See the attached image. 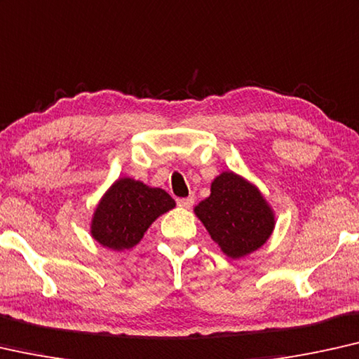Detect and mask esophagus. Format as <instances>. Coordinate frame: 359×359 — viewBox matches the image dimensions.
<instances>
[{
    "label": "esophagus",
    "instance_id": "obj_1",
    "mask_svg": "<svg viewBox=\"0 0 359 359\" xmlns=\"http://www.w3.org/2000/svg\"><path fill=\"white\" fill-rule=\"evenodd\" d=\"M194 203H195V200L191 196H189V198H179V200H177V205L180 208H184V210H190V208L194 206Z\"/></svg>",
    "mask_w": 359,
    "mask_h": 359
}]
</instances>
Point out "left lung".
Listing matches in <instances>:
<instances>
[{"label":"left lung","instance_id":"obj_1","mask_svg":"<svg viewBox=\"0 0 359 359\" xmlns=\"http://www.w3.org/2000/svg\"><path fill=\"white\" fill-rule=\"evenodd\" d=\"M212 242L229 258L242 259L269 240L276 212L253 182L222 170L211 182V194L194 208Z\"/></svg>","mask_w":359,"mask_h":359}]
</instances>
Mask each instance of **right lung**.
<instances>
[{
  "mask_svg": "<svg viewBox=\"0 0 359 359\" xmlns=\"http://www.w3.org/2000/svg\"><path fill=\"white\" fill-rule=\"evenodd\" d=\"M175 208L163 189L132 177H119L95 206L90 235L112 251H126L140 243L149 226Z\"/></svg>",
  "mask_w": 359,
  "mask_h": 359,
  "instance_id": "right-lung-1",
  "label": "right lung"
}]
</instances>
